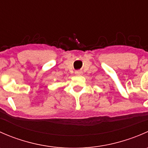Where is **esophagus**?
<instances>
[{"label":"esophagus","instance_id":"1","mask_svg":"<svg viewBox=\"0 0 148 148\" xmlns=\"http://www.w3.org/2000/svg\"><path fill=\"white\" fill-rule=\"evenodd\" d=\"M75 74H77V75H80V74H82V71H80V70H77V71H75Z\"/></svg>","mask_w":148,"mask_h":148}]
</instances>
